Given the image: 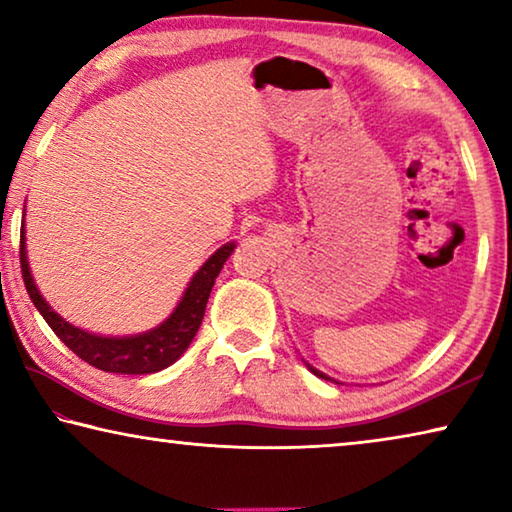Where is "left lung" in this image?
Returning a JSON list of instances; mask_svg holds the SVG:
<instances>
[{
	"instance_id": "8db88e82",
	"label": "left lung",
	"mask_w": 512,
	"mask_h": 512,
	"mask_svg": "<svg viewBox=\"0 0 512 512\" xmlns=\"http://www.w3.org/2000/svg\"><path fill=\"white\" fill-rule=\"evenodd\" d=\"M308 370L312 372V375H317V377H322V379H329V377H326V375H324V372H319V370H315V368H312V365H308Z\"/></svg>"
}]
</instances>
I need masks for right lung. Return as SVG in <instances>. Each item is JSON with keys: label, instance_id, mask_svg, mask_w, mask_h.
<instances>
[{"label": "right lung", "instance_id": "1", "mask_svg": "<svg viewBox=\"0 0 512 512\" xmlns=\"http://www.w3.org/2000/svg\"><path fill=\"white\" fill-rule=\"evenodd\" d=\"M234 253V243H225L218 248L202 269L195 273L193 280L188 282L186 292H183L181 301L170 317L163 324L156 326L154 331L140 333V335H126V338H105V335H94L78 329V326L68 324L61 319L55 310L50 308L45 299L38 292L27 264V250H25V227L20 232V266H22V280H25L27 294L36 310L41 312L45 322L57 338L71 349L75 356L82 361L94 365V368L103 372H119V375H151V372L165 370L177 358L186 352L190 342H193L197 329H200L204 310H207V301L211 294L213 282H216L220 269L227 262V257Z\"/></svg>", "mask_w": 512, "mask_h": 512}]
</instances>
